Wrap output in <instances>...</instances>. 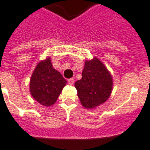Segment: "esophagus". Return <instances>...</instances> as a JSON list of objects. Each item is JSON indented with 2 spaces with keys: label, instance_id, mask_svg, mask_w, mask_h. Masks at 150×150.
I'll return each mask as SVG.
<instances>
[{
  "label": "esophagus",
  "instance_id": "34e87169",
  "mask_svg": "<svg viewBox=\"0 0 150 150\" xmlns=\"http://www.w3.org/2000/svg\"><path fill=\"white\" fill-rule=\"evenodd\" d=\"M74 82H75V79H74L73 78H71V79H70L68 80V82L69 85H73L74 84Z\"/></svg>",
  "mask_w": 150,
  "mask_h": 150
}]
</instances>
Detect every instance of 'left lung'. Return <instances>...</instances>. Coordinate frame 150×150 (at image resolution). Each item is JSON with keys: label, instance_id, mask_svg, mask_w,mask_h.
<instances>
[{"label": "left lung", "instance_id": "1", "mask_svg": "<svg viewBox=\"0 0 150 150\" xmlns=\"http://www.w3.org/2000/svg\"><path fill=\"white\" fill-rule=\"evenodd\" d=\"M78 96L85 108L93 109L107 101L113 89V79L96 57L85 62L82 79L75 82Z\"/></svg>", "mask_w": 150, "mask_h": 150}]
</instances>
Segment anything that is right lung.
<instances>
[{"label":"right lung","instance_id":"1","mask_svg":"<svg viewBox=\"0 0 150 150\" xmlns=\"http://www.w3.org/2000/svg\"><path fill=\"white\" fill-rule=\"evenodd\" d=\"M67 81L52 66L48 57L40 61L34 69L29 82L30 93L35 100L44 107L55 103Z\"/></svg>","mask_w":150,"mask_h":150}]
</instances>
